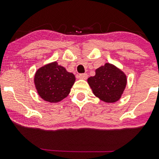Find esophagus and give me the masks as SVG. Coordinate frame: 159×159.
<instances>
[{
    "mask_svg": "<svg viewBox=\"0 0 159 159\" xmlns=\"http://www.w3.org/2000/svg\"><path fill=\"white\" fill-rule=\"evenodd\" d=\"M78 77H79V79L86 80V79L88 78V74H87V73H81V74H79Z\"/></svg>",
    "mask_w": 159,
    "mask_h": 159,
    "instance_id": "1",
    "label": "esophagus"
}]
</instances>
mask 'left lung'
<instances>
[{
    "instance_id": "obj_1",
    "label": "left lung",
    "mask_w": 159,
    "mask_h": 159,
    "mask_svg": "<svg viewBox=\"0 0 159 159\" xmlns=\"http://www.w3.org/2000/svg\"><path fill=\"white\" fill-rule=\"evenodd\" d=\"M88 82L95 96L106 102H115L124 91L127 77L116 66L107 63L95 70V75L88 78Z\"/></svg>"
}]
</instances>
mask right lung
Wrapping results in <instances>:
<instances>
[{"instance_id": "1", "label": "right lung", "mask_w": 159, "mask_h": 159, "mask_svg": "<svg viewBox=\"0 0 159 159\" xmlns=\"http://www.w3.org/2000/svg\"><path fill=\"white\" fill-rule=\"evenodd\" d=\"M75 81V75L57 62L40 67L34 79L39 95L43 100L50 102H60L66 98Z\"/></svg>"}]
</instances>
